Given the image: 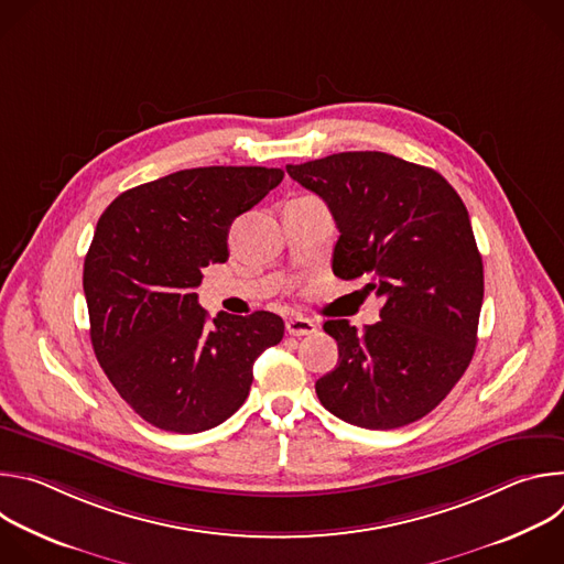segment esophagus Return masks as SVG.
Wrapping results in <instances>:
<instances>
[{
	"label": "esophagus",
	"instance_id": "1",
	"mask_svg": "<svg viewBox=\"0 0 564 564\" xmlns=\"http://www.w3.org/2000/svg\"><path fill=\"white\" fill-rule=\"evenodd\" d=\"M285 330L292 337H305V335L316 333V324L312 318H305V316H290L285 321Z\"/></svg>",
	"mask_w": 564,
	"mask_h": 564
}]
</instances>
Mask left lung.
<instances>
[{"instance_id": "left-lung-1", "label": "left lung", "mask_w": 564, "mask_h": 564, "mask_svg": "<svg viewBox=\"0 0 564 564\" xmlns=\"http://www.w3.org/2000/svg\"><path fill=\"white\" fill-rule=\"evenodd\" d=\"M288 174L326 200L339 227L333 272L383 299L381 321L357 333L326 321L339 346L318 401L339 420L388 431L429 415L468 368L485 270L468 212L435 170L383 151H344Z\"/></svg>"}]
</instances>
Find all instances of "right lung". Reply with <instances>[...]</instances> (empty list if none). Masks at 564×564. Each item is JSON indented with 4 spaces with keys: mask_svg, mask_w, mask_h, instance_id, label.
Returning <instances> with one entry per match:
<instances>
[{
    "mask_svg": "<svg viewBox=\"0 0 564 564\" xmlns=\"http://www.w3.org/2000/svg\"><path fill=\"white\" fill-rule=\"evenodd\" d=\"M283 181V170H183L120 194L100 216L85 259L96 357L151 426L200 433L250 394L259 355L283 339L272 312L209 318L203 268L225 263L227 231Z\"/></svg>",
    "mask_w": 564,
    "mask_h": 564,
    "instance_id": "right-lung-1",
    "label": "right lung"
}]
</instances>
